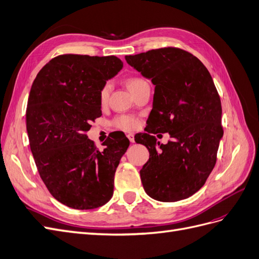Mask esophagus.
Wrapping results in <instances>:
<instances>
[{
	"label": "esophagus",
	"mask_w": 259,
	"mask_h": 259,
	"mask_svg": "<svg viewBox=\"0 0 259 259\" xmlns=\"http://www.w3.org/2000/svg\"><path fill=\"white\" fill-rule=\"evenodd\" d=\"M127 138L130 139V142H131V143H135V138H134V135L131 134V133H130V134H127Z\"/></svg>",
	"instance_id": "esophagus-1"
}]
</instances>
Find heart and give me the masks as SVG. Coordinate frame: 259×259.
I'll use <instances>...</instances> for the list:
<instances>
[{"mask_svg": "<svg viewBox=\"0 0 259 259\" xmlns=\"http://www.w3.org/2000/svg\"><path fill=\"white\" fill-rule=\"evenodd\" d=\"M144 83H147V82L139 76H132L126 80L127 88L133 94H134ZM111 89H112V85L110 82H106L100 88L98 93V100L101 106L107 105L109 96H110V93H111ZM112 125L113 127L119 128V130L133 131L138 126V120L135 116H132V115H119L112 121Z\"/></svg>", "mask_w": 259, "mask_h": 259, "instance_id": "obj_1", "label": "heart"}]
</instances>
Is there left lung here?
Segmentation results:
<instances>
[{"label":"left lung","instance_id":"1","mask_svg":"<svg viewBox=\"0 0 259 259\" xmlns=\"http://www.w3.org/2000/svg\"><path fill=\"white\" fill-rule=\"evenodd\" d=\"M155 85L148 133L136 143L145 145L149 160L140 169L146 193L161 202L191 197L213 170L224 135L222 103L206 67L189 52L163 48L125 56ZM168 132L166 145L150 134Z\"/></svg>","mask_w":259,"mask_h":259}]
</instances>
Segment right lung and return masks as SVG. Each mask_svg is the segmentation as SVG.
I'll return each mask as SVG.
<instances>
[{"instance_id": "right-lung-1", "label": "right lung", "mask_w": 259, "mask_h": 259, "mask_svg": "<svg viewBox=\"0 0 259 259\" xmlns=\"http://www.w3.org/2000/svg\"><path fill=\"white\" fill-rule=\"evenodd\" d=\"M123 67L115 56L64 54L31 86L26 122L31 152L53 197L71 208H96L111 199L114 174L130 140L112 134L104 150L88 138L101 115L98 93Z\"/></svg>"}]
</instances>
